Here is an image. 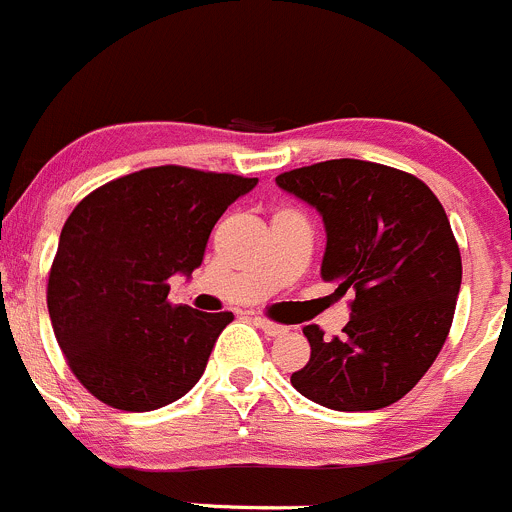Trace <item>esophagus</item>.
I'll return each instance as SVG.
<instances>
[{
    "label": "esophagus",
    "mask_w": 512,
    "mask_h": 512,
    "mask_svg": "<svg viewBox=\"0 0 512 512\" xmlns=\"http://www.w3.org/2000/svg\"><path fill=\"white\" fill-rule=\"evenodd\" d=\"M256 326L261 328V331L266 333V336H281V333L288 331L286 326H278V323L266 321V318H256Z\"/></svg>",
    "instance_id": "34e87169"
}]
</instances>
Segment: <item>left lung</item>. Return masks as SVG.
<instances>
[{
	"mask_svg": "<svg viewBox=\"0 0 512 512\" xmlns=\"http://www.w3.org/2000/svg\"><path fill=\"white\" fill-rule=\"evenodd\" d=\"M278 189L321 214V278L351 293V321L326 341L303 328L311 358L293 388L331 411L401 401L438 358L460 291V251L433 191L406 171L331 159L276 176Z\"/></svg>",
	"mask_w": 512,
	"mask_h": 512,
	"instance_id": "left-lung-1",
	"label": "left lung"
}]
</instances>
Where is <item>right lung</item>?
<instances>
[{
  "label": "right lung",
  "mask_w": 512,
  "mask_h": 512,
  "mask_svg": "<svg viewBox=\"0 0 512 512\" xmlns=\"http://www.w3.org/2000/svg\"><path fill=\"white\" fill-rule=\"evenodd\" d=\"M256 184L154 166L79 201L59 236L47 306L59 348L91 396L144 413L199 383L234 316L171 306L169 278L201 266L216 221Z\"/></svg>",
  "instance_id": "obj_1"
}]
</instances>
